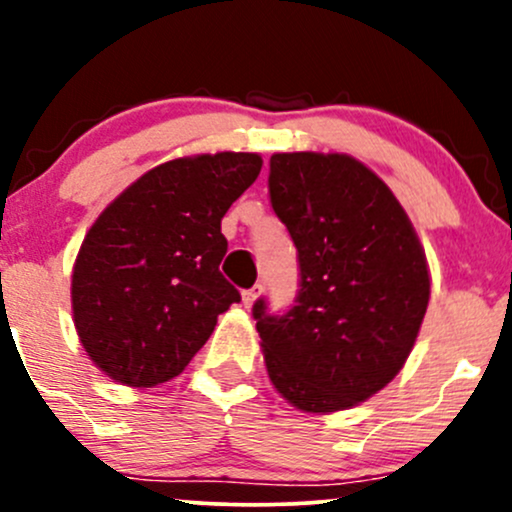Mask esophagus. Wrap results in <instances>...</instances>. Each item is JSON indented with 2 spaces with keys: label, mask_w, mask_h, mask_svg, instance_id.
Wrapping results in <instances>:
<instances>
[{
  "label": "esophagus",
  "mask_w": 512,
  "mask_h": 512,
  "mask_svg": "<svg viewBox=\"0 0 512 512\" xmlns=\"http://www.w3.org/2000/svg\"><path fill=\"white\" fill-rule=\"evenodd\" d=\"M257 296H260V286H252V289L243 291V305H245V308H250V305L257 301Z\"/></svg>",
  "instance_id": "esophagus-1"
}]
</instances>
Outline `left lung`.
Instances as JSON below:
<instances>
[{
	"mask_svg": "<svg viewBox=\"0 0 512 512\" xmlns=\"http://www.w3.org/2000/svg\"><path fill=\"white\" fill-rule=\"evenodd\" d=\"M269 197L301 264L289 313L252 308L269 380L305 414L356 407L414 349L431 298L424 245L390 187L349 154H274Z\"/></svg>",
	"mask_w": 512,
	"mask_h": 512,
	"instance_id": "8db88e82",
	"label": "left lung"
}]
</instances>
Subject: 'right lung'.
<instances>
[{"label":"right lung","instance_id":"right-lung-1","mask_svg":"<svg viewBox=\"0 0 512 512\" xmlns=\"http://www.w3.org/2000/svg\"><path fill=\"white\" fill-rule=\"evenodd\" d=\"M248 151L182 156L146 170L88 228L72 269L84 351L115 383H168L207 344L240 293L219 264L221 219L257 180Z\"/></svg>","mask_w":512,"mask_h":512}]
</instances>
